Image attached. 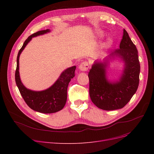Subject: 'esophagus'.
<instances>
[{
  "label": "esophagus",
  "instance_id": "obj_1",
  "mask_svg": "<svg viewBox=\"0 0 154 154\" xmlns=\"http://www.w3.org/2000/svg\"><path fill=\"white\" fill-rule=\"evenodd\" d=\"M88 68H89V65H88V62H86V61L83 62L80 65V66H79V69H80V71H83V72L87 71Z\"/></svg>",
  "mask_w": 154,
  "mask_h": 154
}]
</instances>
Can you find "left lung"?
<instances>
[{
    "instance_id": "8db88e82",
    "label": "left lung",
    "mask_w": 154,
    "mask_h": 154,
    "mask_svg": "<svg viewBox=\"0 0 154 154\" xmlns=\"http://www.w3.org/2000/svg\"><path fill=\"white\" fill-rule=\"evenodd\" d=\"M116 57L125 63L123 73L118 82L112 83L106 79L107 62L95 61L88 74L92 103L105 110L122 109L131 100L139 85L140 63L137 49L125 29L119 48L109 55L110 58Z\"/></svg>"
}]
</instances>
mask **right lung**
<instances>
[{
  "mask_svg": "<svg viewBox=\"0 0 154 154\" xmlns=\"http://www.w3.org/2000/svg\"><path fill=\"white\" fill-rule=\"evenodd\" d=\"M45 29L35 32L27 38L18 51L17 58V69L15 71V82L20 94L26 104L31 109L44 114L54 113L61 110L66 105L67 97V87L72 78L75 76L76 66L67 69L61 74L58 80L49 88L42 91H33L22 84L19 74V57L22 51L32 37L44 35L49 32Z\"/></svg>",
  "mask_w": 154,
  "mask_h": 154,
  "instance_id": "1",
  "label": "right lung"
}]
</instances>
